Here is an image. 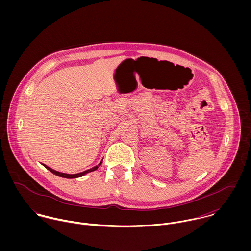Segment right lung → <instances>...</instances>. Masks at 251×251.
Segmentation results:
<instances>
[{
  "mask_svg": "<svg viewBox=\"0 0 251 251\" xmlns=\"http://www.w3.org/2000/svg\"><path fill=\"white\" fill-rule=\"evenodd\" d=\"M101 163H102V160L99 163V165H97V166H95V167H93V168H91V169H89V170H86V171H84V172H81V173H77V174H66V173H62V172H58V171H56V170H53L52 168H50V167H48L47 165H45V164H43V166L46 168V169H48L50 172H52L53 174H55V175H57V176H59V177H62V178H67V179H75V178H79V177H82V176H84V175H86L87 173H90V172H93V171H95V170H97L100 165H101Z\"/></svg>",
  "mask_w": 251,
  "mask_h": 251,
  "instance_id": "obj_1",
  "label": "right lung"
}]
</instances>
